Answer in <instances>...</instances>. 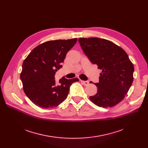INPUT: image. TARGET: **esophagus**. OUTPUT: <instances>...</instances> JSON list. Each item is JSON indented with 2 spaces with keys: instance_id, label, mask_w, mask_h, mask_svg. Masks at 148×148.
<instances>
[{
  "instance_id": "esophagus-1",
  "label": "esophagus",
  "mask_w": 148,
  "mask_h": 148,
  "mask_svg": "<svg viewBox=\"0 0 148 148\" xmlns=\"http://www.w3.org/2000/svg\"><path fill=\"white\" fill-rule=\"evenodd\" d=\"M80 82H82V83L84 85V86H88V85L89 84V82L88 81H83V80H80Z\"/></svg>"
}]
</instances>
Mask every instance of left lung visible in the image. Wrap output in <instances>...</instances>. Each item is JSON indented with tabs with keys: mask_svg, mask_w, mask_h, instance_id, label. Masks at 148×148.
Returning <instances> with one entry per match:
<instances>
[{
	"mask_svg": "<svg viewBox=\"0 0 148 148\" xmlns=\"http://www.w3.org/2000/svg\"><path fill=\"white\" fill-rule=\"evenodd\" d=\"M81 47L93 64L102 70L97 94L89 97L95 105L112 107L127 94L133 82L134 66L128 54L113 42L98 38H80Z\"/></svg>",
	"mask_w": 148,
	"mask_h": 148,
	"instance_id": "1",
	"label": "left lung"
}]
</instances>
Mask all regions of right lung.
I'll return each instance as SVG.
<instances>
[{
    "mask_svg": "<svg viewBox=\"0 0 148 148\" xmlns=\"http://www.w3.org/2000/svg\"><path fill=\"white\" fill-rule=\"evenodd\" d=\"M77 41L73 38L45 42L33 49L23 62L20 74L23 90L36 106L43 108L59 106L67 98L71 84L79 81L64 77L58 83L54 80L66 53Z\"/></svg>",
    "mask_w": 148,
    "mask_h": 148,
    "instance_id": "add662e5",
    "label": "right lung"
}]
</instances>
